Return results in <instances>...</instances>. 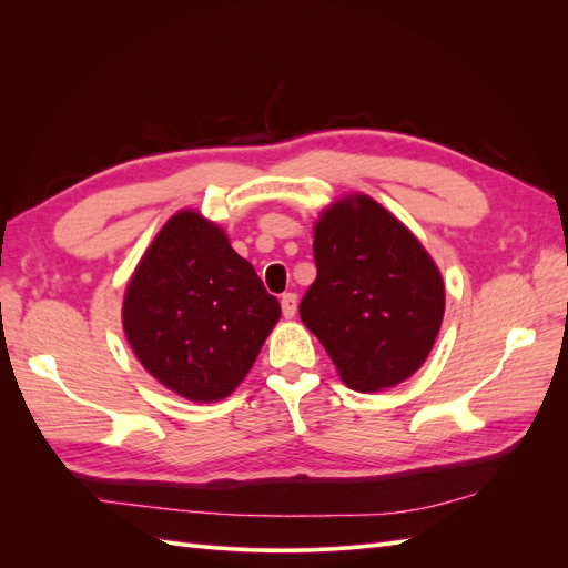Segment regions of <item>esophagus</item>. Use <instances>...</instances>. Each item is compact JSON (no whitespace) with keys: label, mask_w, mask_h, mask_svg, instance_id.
I'll return each instance as SVG.
<instances>
[{"label":"esophagus","mask_w":568,"mask_h":568,"mask_svg":"<svg viewBox=\"0 0 568 568\" xmlns=\"http://www.w3.org/2000/svg\"><path fill=\"white\" fill-rule=\"evenodd\" d=\"M296 311H298V298H296V294H291L288 291V294L282 296V313L286 320H291L296 315Z\"/></svg>","instance_id":"1"}]
</instances>
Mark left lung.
Wrapping results in <instances>:
<instances>
[{"label":"left lung","mask_w":568,"mask_h":568,"mask_svg":"<svg viewBox=\"0 0 568 568\" xmlns=\"http://www.w3.org/2000/svg\"><path fill=\"white\" fill-rule=\"evenodd\" d=\"M317 280L301 320L351 388L372 393L409 379L432 353L445 284L434 257L367 194L334 201L315 222Z\"/></svg>","instance_id":"obj_1"}]
</instances>
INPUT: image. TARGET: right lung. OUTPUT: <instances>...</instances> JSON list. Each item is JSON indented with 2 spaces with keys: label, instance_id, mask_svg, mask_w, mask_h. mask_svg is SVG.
Wrapping results in <instances>:
<instances>
[{
  "label": "right lung",
  "instance_id": "right-lung-1",
  "mask_svg": "<svg viewBox=\"0 0 568 568\" xmlns=\"http://www.w3.org/2000/svg\"><path fill=\"white\" fill-rule=\"evenodd\" d=\"M280 315V301L225 230L192 209L153 236L123 298L132 353L153 379L192 403L227 398Z\"/></svg>",
  "mask_w": 568,
  "mask_h": 568
}]
</instances>
